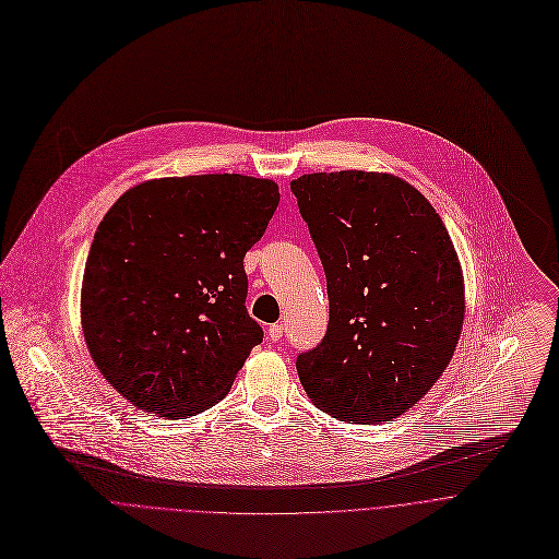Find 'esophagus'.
Listing matches in <instances>:
<instances>
[{"instance_id": "obj_1", "label": "esophagus", "mask_w": 559, "mask_h": 559, "mask_svg": "<svg viewBox=\"0 0 559 559\" xmlns=\"http://www.w3.org/2000/svg\"><path fill=\"white\" fill-rule=\"evenodd\" d=\"M282 337H284V325H282V323L269 325V340H271V342H280Z\"/></svg>"}]
</instances>
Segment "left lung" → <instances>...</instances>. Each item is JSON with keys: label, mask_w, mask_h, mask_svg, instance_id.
<instances>
[{"label": "left lung", "mask_w": 559, "mask_h": 559, "mask_svg": "<svg viewBox=\"0 0 559 559\" xmlns=\"http://www.w3.org/2000/svg\"><path fill=\"white\" fill-rule=\"evenodd\" d=\"M328 286L323 340L297 357L308 399L359 425L385 423L440 379L456 350L463 273L440 215L405 180L374 171L290 182Z\"/></svg>", "instance_id": "obj_1"}]
</instances>
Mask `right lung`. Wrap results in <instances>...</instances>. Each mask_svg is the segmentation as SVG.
Masks as SVG:
<instances>
[{
  "instance_id": "obj_1",
  "label": "right lung",
  "mask_w": 559,
  "mask_h": 559,
  "mask_svg": "<svg viewBox=\"0 0 559 559\" xmlns=\"http://www.w3.org/2000/svg\"><path fill=\"white\" fill-rule=\"evenodd\" d=\"M280 204L240 174L136 185L94 234L81 288L87 350L143 412L195 416L227 396L262 325L245 306L247 251Z\"/></svg>"
}]
</instances>
